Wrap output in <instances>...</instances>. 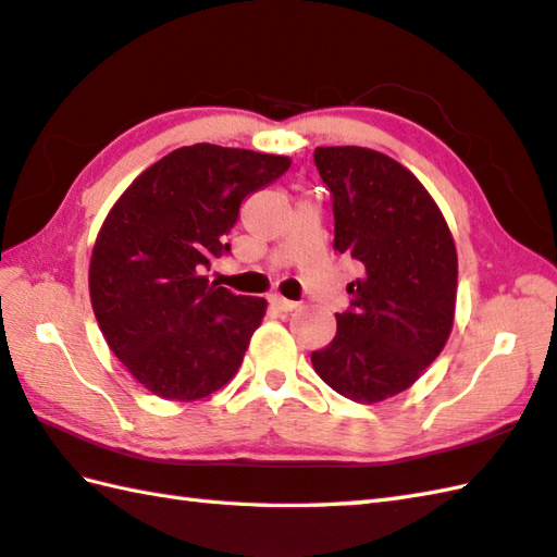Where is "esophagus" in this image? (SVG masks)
<instances>
[{"mask_svg": "<svg viewBox=\"0 0 557 557\" xmlns=\"http://www.w3.org/2000/svg\"><path fill=\"white\" fill-rule=\"evenodd\" d=\"M270 304L275 306L277 311H285V313H287V311H294V309H297V306H299L297 301H289V299H285V297H280V294H275V297H270Z\"/></svg>", "mask_w": 557, "mask_h": 557, "instance_id": "obj_1", "label": "esophagus"}]
</instances>
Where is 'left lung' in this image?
<instances>
[{"instance_id":"obj_1","label":"left lung","mask_w":557,"mask_h":557,"mask_svg":"<svg viewBox=\"0 0 557 557\" xmlns=\"http://www.w3.org/2000/svg\"><path fill=\"white\" fill-rule=\"evenodd\" d=\"M333 194L335 248L361 263L337 335L311 354L342 397L373 405L419 381L453 333L457 248L431 194L405 164L359 146L315 148Z\"/></svg>"}]
</instances>
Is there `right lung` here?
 <instances>
[{
	"mask_svg": "<svg viewBox=\"0 0 557 557\" xmlns=\"http://www.w3.org/2000/svg\"><path fill=\"white\" fill-rule=\"evenodd\" d=\"M289 164L244 148H176L138 174L104 218L88 270L92 313L152 395L194 401L239 371L268 301L236 297L203 272L230 251L224 236L242 200Z\"/></svg>",
	"mask_w": 557,
	"mask_h": 557,
	"instance_id": "add662e5",
	"label": "right lung"
}]
</instances>
